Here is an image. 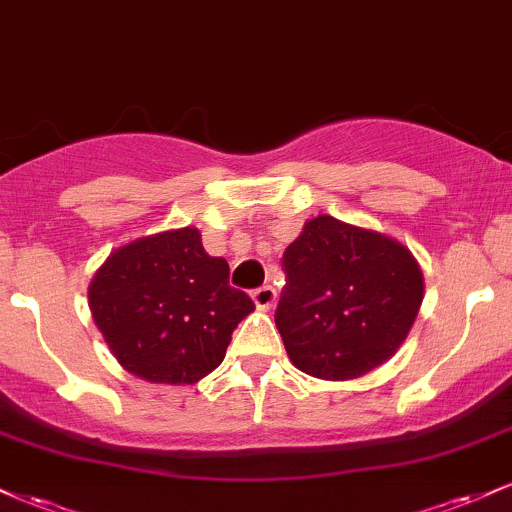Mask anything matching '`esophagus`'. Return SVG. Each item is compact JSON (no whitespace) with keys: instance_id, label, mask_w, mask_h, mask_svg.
Wrapping results in <instances>:
<instances>
[{"instance_id":"obj_1","label":"esophagus","mask_w":512,"mask_h":512,"mask_svg":"<svg viewBox=\"0 0 512 512\" xmlns=\"http://www.w3.org/2000/svg\"><path fill=\"white\" fill-rule=\"evenodd\" d=\"M252 301H255L257 310H272L276 305V291L272 286H260L252 291Z\"/></svg>"}]
</instances>
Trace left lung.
I'll use <instances>...</instances> for the list:
<instances>
[{"label":"left lung","mask_w":512,"mask_h":512,"mask_svg":"<svg viewBox=\"0 0 512 512\" xmlns=\"http://www.w3.org/2000/svg\"><path fill=\"white\" fill-rule=\"evenodd\" d=\"M276 330L293 366L322 380L361 378L402 346L424 276L397 240L317 216L281 257Z\"/></svg>","instance_id":"8db88e82"}]
</instances>
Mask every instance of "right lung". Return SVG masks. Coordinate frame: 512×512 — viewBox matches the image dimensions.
<instances>
[{
	"mask_svg": "<svg viewBox=\"0 0 512 512\" xmlns=\"http://www.w3.org/2000/svg\"><path fill=\"white\" fill-rule=\"evenodd\" d=\"M228 274V262L207 255L187 226L115 250L93 276L88 303L122 368L149 383L192 385L219 366L238 322L255 310Z\"/></svg>",
	"mask_w": 512,
	"mask_h": 512,
	"instance_id": "obj_1",
	"label": "right lung"
}]
</instances>
